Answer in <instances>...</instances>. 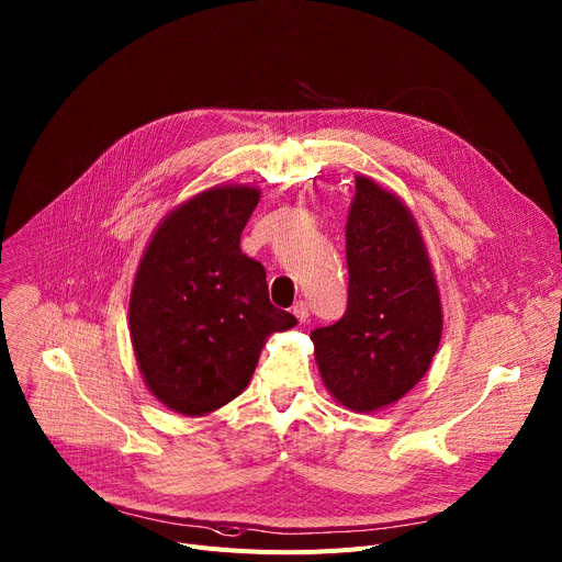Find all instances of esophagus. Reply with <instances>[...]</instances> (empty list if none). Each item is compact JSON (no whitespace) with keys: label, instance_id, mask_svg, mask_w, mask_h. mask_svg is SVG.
Returning a JSON list of instances; mask_svg holds the SVG:
<instances>
[{"label":"esophagus","instance_id":"1","mask_svg":"<svg viewBox=\"0 0 562 562\" xmlns=\"http://www.w3.org/2000/svg\"><path fill=\"white\" fill-rule=\"evenodd\" d=\"M293 316L297 318V323H305V321L310 318V307H307V303L297 301V303L293 305Z\"/></svg>","mask_w":562,"mask_h":562}]
</instances>
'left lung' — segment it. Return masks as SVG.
Instances as JSON below:
<instances>
[{"label": "left lung", "instance_id": "obj_1", "mask_svg": "<svg viewBox=\"0 0 562 562\" xmlns=\"http://www.w3.org/2000/svg\"><path fill=\"white\" fill-rule=\"evenodd\" d=\"M346 226L348 307L310 336L336 402L370 414L414 389L438 350L442 312L431 261L408 207L366 176Z\"/></svg>", "mask_w": 562, "mask_h": 562}]
</instances>
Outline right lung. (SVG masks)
Listing matches in <instances>:
<instances>
[{"mask_svg": "<svg viewBox=\"0 0 562 562\" xmlns=\"http://www.w3.org/2000/svg\"><path fill=\"white\" fill-rule=\"evenodd\" d=\"M257 203L255 187H212L171 210L142 255L131 341L144 384L176 414L205 416L235 400L267 336L297 325L271 305L265 267L239 248Z\"/></svg>", "mask_w": 562, "mask_h": 562, "instance_id": "obj_1", "label": "right lung"}]
</instances>
